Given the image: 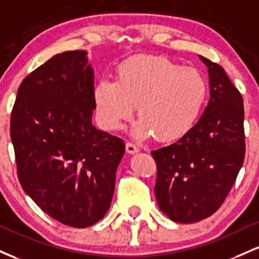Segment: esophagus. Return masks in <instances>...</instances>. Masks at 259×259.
<instances>
[{
    "label": "esophagus",
    "mask_w": 259,
    "mask_h": 259,
    "mask_svg": "<svg viewBox=\"0 0 259 259\" xmlns=\"http://www.w3.org/2000/svg\"><path fill=\"white\" fill-rule=\"evenodd\" d=\"M126 152L130 153V154L138 153L139 148L135 143H132V142H127V143H126Z\"/></svg>",
    "instance_id": "esophagus-1"
}]
</instances>
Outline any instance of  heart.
I'll list each match as a JSON object with an SVG mask.
<instances>
[{
  "mask_svg": "<svg viewBox=\"0 0 259 259\" xmlns=\"http://www.w3.org/2000/svg\"><path fill=\"white\" fill-rule=\"evenodd\" d=\"M207 95V82L198 69L152 55L123 61L116 69V82L103 79L94 88L97 115L105 128H120L136 106L141 120L135 136L153 135L162 143L192 130Z\"/></svg>",
  "mask_w": 259,
  "mask_h": 259,
  "instance_id": "obj_1",
  "label": "heart"
}]
</instances>
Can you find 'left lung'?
I'll return each instance as SVG.
<instances>
[{"mask_svg":"<svg viewBox=\"0 0 259 259\" xmlns=\"http://www.w3.org/2000/svg\"><path fill=\"white\" fill-rule=\"evenodd\" d=\"M208 67L210 99L199 121L175 143L153 150L159 207L177 223H197L222 207L246 153L242 95L220 65Z\"/></svg>","mask_w":259,"mask_h":259,"instance_id":"left-lung-1","label":"left lung"}]
</instances>
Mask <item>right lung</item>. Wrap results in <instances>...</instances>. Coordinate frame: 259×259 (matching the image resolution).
Returning <instances> with one entry per match:
<instances>
[{
	"label": "right lung",
	"instance_id": "add662e5",
	"mask_svg": "<svg viewBox=\"0 0 259 259\" xmlns=\"http://www.w3.org/2000/svg\"><path fill=\"white\" fill-rule=\"evenodd\" d=\"M85 51H67L20 83L11 114L17 175L25 193L57 222L88 228L111 204L121 138L92 124L94 73Z\"/></svg>",
	"mask_w": 259,
	"mask_h": 259
}]
</instances>
